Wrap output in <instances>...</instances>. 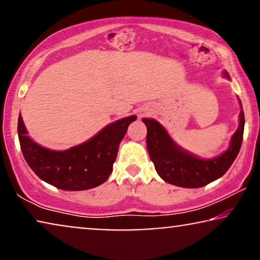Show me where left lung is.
I'll return each instance as SVG.
<instances>
[{"label":"left lung","instance_id":"8db88e82","mask_svg":"<svg viewBox=\"0 0 260 260\" xmlns=\"http://www.w3.org/2000/svg\"><path fill=\"white\" fill-rule=\"evenodd\" d=\"M225 76L229 77V74L225 73ZM239 118V127L232 136L230 148L212 159H201L182 150L174 143L161 124L154 119L143 118L148 130V152L156 172L166 182L184 188L204 187L221 177L239 154L245 125L243 106Z\"/></svg>","mask_w":260,"mask_h":260}]
</instances>
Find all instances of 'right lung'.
Masks as SVG:
<instances>
[{
  "label": "right lung",
  "instance_id": "1",
  "mask_svg": "<svg viewBox=\"0 0 260 260\" xmlns=\"http://www.w3.org/2000/svg\"><path fill=\"white\" fill-rule=\"evenodd\" d=\"M135 119L130 116L109 124L90 141L65 151L49 150L31 141L21 115L17 133L23 157L41 180L59 189L85 190L108 180L120 141Z\"/></svg>",
  "mask_w": 260,
  "mask_h": 260
}]
</instances>
